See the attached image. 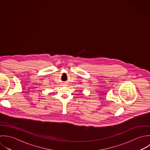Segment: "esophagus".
Masks as SVG:
<instances>
[{"instance_id": "1", "label": "esophagus", "mask_w": 150, "mask_h": 150, "mask_svg": "<svg viewBox=\"0 0 150 150\" xmlns=\"http://www.w3.org/2000/svg\"><path fill=\"white\" fill-rule=\"evenodd\" d=\"M64 86H66V85H65V83H64Z\"/></svg>"}]
</instances>
